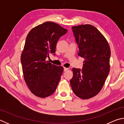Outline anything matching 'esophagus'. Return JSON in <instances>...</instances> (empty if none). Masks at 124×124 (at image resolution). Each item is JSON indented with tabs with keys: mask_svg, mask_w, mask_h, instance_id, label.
<instances>
[{
	"mask_svg": "<svg viewBox=\"0 0 124 124\" xmlns=\"http://www.w3.org/2000/svg\"><path fill=\"white\" fill-rule=\"evenodd\" d=\"M68 70H69L68 68H66V67H64V72H66V71H67Z\"/></svg>",
	"mask_w": 124,
	"mask_h": 124,
	"instance_id": "1",
	"label": "esophagus"
}]
</instances>
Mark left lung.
Wrapping results in <instances>:
<instances>
[{"label": "left lung", "mask_w": 124, "mask_h": 124, "mask_svg": "<svg viewBox=\"0 0 124 124\" xmlns=\"http://www.w3.org/2000/svg\"><path fill=\"white\" fill-rule=\"evenodd\" d=\"M78 46V55L84 58L82 70L73 68L70 83L73 91L83 100L97 95L110 70V49L98 29L90 24L72 27Z\"/></svg>", "instance_id": "left-lung-1"}]
</instances>
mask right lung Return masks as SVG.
<instances>
[{"mask_svg": "<svg viewBox=\"0 0 124 124\" xmlns=\"http://www.w3.org/2000/svg\"><path fill=\"white\" fill-rule=\"evenodd\" d=\"M67 29L52 22L35 27L27 35L21 61L24 79L31 92L40 98L54 93L61 79L63 67L46 61L56 51L57 41Z\"/></svg>", "mask_w": 124, "mask_h": 124, "instance_id": "right-lung-1", "label": "right lung"}]
</instances>
